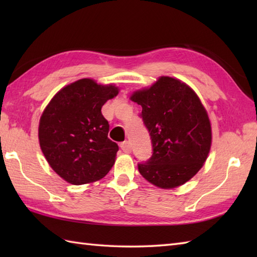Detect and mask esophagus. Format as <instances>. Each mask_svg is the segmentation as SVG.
Here are the masks:
<instances>
[{
	"label": "esophagus",
	"instance_id": "34e87169",
	"mask_svg": "<svg viewBox=\"0 0 257 257\" xmlns=\"http://www.w3.org/2000/svg\"><path fill=\"white\" fill-rule=\"evenodd\" d=\"M120 148H121V150L125 152V154H129V152L132 151V145H130L129 141H123V143L120 144Z\"/></svg>",
	"mask_w": 257,
	"mask_h": 257
}]
</instances>
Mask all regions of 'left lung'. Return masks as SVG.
Listing matches in <instances>:
<instances>
[{"label": "left lung", "mask_w": 257, "mask_h": 257, "mask_svg": "<svg viewBox=\"0 0 257 257\" xmlns=\"http://www.w3.org/2000/svg\"><path fill=\"white\" fill-rule=\"evenodd\" d=\"M143 107L152 156L138 163L141 176L162 189L179 187L195 176L210 152L212 133L205 108L181 80L162 76L130 97Z\"/></svg>", "instance_id": "obj_1"}]
</instances>
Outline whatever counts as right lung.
<instances>
[{"label":"right lung","instance_id":"right-lung-1","mask_svg":"<svg viewBox=\"0 0 257 257\" xmlns=\"http://www.w3.org/2000/svg\"><path fill=\"white\" fill-rule=\"evenodd\" d=\"M119 89L84 78L53 97L43 112L38 139L47 162L59 177L75 185L95 182L112 168L119 147L108 138L101 113Z\"/></svg>","mask_w":257,"mask_h":257}]
</instances>
